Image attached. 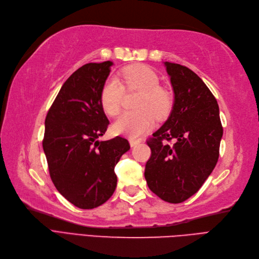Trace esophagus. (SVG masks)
Instances as JSON below:
<instances>
[{
  "label": "esophagus",
  "mask_w": 259,
  "mask_h": 259,
  "mask_svg": "<svg viewBox=\"0 0 259 259\" xmlns=\"http://www.w3.org/2000/svg\"><path fill=\"white\" fill-rule=\"evenodd\" d=\"M129 142H130V145L133 147V146L138 145L141 141H140V140H137V139H132V138H130V139H129Z\"/></svg>",
  "instance_id": "1"
}]
</instances>
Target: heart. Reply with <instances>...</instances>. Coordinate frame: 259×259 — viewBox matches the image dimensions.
Returning a JSON list of instances; mask_svg holds the SVG:
<instances>
[{"mask_svg":"<svg viewBox=\"0 0 259 259\" xmlns=\"http://www.w3.org/2000/svg\"><path fill=\"white\" fill-rule=\"evenodd\" d=\"M118 76L128 90H141V94L136 103L139 110L123 113L114 123V131L136 138L152 129L154 115L161 118L170 112L172 99L168 91L159 86V76L144 64L126 66ZM121 83L116 77H110L104 82L100 94L102 110L112 117L118 115L121 107L123 87Z\"/></svg>","mask_w":259,"mask_h":259,"instance_id":"obj_1","label":"heart"}]
</instances>
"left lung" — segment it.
Wrapping results in <instances>:
<instances>
[{"label":"left lung","instance_id":"left-lung-1","mask_svg":"<svg viewBox=\"0 0 259 259\" xmlns=\"http://www.w3.org/2000/svg\"><path fill=\"white\" fill-rule=\"evenodd\" d=\"M164 65L174 104L168 120L147 140L152 155L144 175L154 194L181 203L197 193L218 163L223 127L218 101L203 80L184 65ZM172 139L173 146L163 143Z\"/></svg>","mask_w":259,"mask_h":259}]
</instances>
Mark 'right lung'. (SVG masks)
I'll return each instance as SVG.
<instances>
[{
	"instance_id": "1",
	"label": "right lung",
	"mask_w": 259,
	"mask_h": 259,
	"mask_svg": "<svg viewBox=\"0 0 259 259\" xmlns=\"http://www.w3.org/2000/svg\"><path fill=\"white\" fill-rule=\"evenodd\" d=\"M113 62L87 63L65 80L46 115L43 148L55 187L75 206L106 202L117 185L115 165L128 140L98 141L110 124L100 94Z\"/></svg>"
}]
</instances>
